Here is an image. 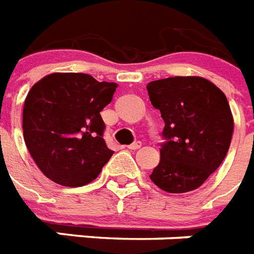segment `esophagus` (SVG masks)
I'll return each mask as SVG.
<instances>
[{
	"mask_svg": "<svg viewBox=\"0 0 254 254\" xmlns=\"http://www.w3.org/2000/svg\"><path fill=\"white\" fill-rule=\"evenodd\" d=\"M140 147H141V143H140V141H135V143L127 145V148H128V149H133V151H135V149H139Z\"/></svg>",
	"mask_w": 254,
	"mask_h": 254,
	"instance_id": "obj_1",
	"label": "esophagus"
}]
</instances>
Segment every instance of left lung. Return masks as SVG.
<instances>
[{
	"mask_svg": "<svg viewBox=\"0 0 254 254\" xmlns=\"http://www.w3.org/2000/svg\"><path fill=\"white\" fill-rule=\"evenodd\" d=\"M164 119L159 165L149 178L173 194L195 190L226 157L233 132L227 97L203 77H169L147 85Z\"/></svg>",
	"mask_w": 254,
	"mask_h": 254,
	"instance_id": "1",
	"label": "left lung"
}]
</instances>
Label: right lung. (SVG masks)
Segmentation results:
<instances>
[{"mask_svg":"<svg viewBox=\"0 0 254 254\" xmlns=\"http://www.w3.org/2000/svg\"><path fill=\"white\" fill-rule=\"evenodd\" d=\"M117 86L85 73H51L30 89L23 105L24 143L51 181L76 188L98 177L114 153L103 139L101 111Z\"/></svg>","mask_w":254,"mask_h":254,"instance_id":"obj_1","label":"right lung"}]
</instances>
